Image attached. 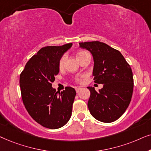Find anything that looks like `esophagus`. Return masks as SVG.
Here are the masks:
<instances>
[{"label": "esophagus", "mask_w": 151, "mask_h": 151, "mask_svg": "<svg viewBox=\"0 0 151 151\" xmlns=\"http://www.w3.org/2000/svg\"><path fill=\"white\" fill-rule=\"evenodd\" d=\"M75 90H76V92H77V93H78V92H79V91H80V90H81V88H80V87L76 88H75Z\"/></svg>", "instance_id": "1"}]
</instances>
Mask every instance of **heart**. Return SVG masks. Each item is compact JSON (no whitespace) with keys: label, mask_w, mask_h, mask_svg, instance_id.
Here are the masks:
<instances>
[{"label":"heart","mask_w":151,"mask_h":151,"mask_svg":"<svg viewBox=\"0 0 151 151\" xmlns=\"http://www.w3.org/2000/svg\"><path fill=\"white\" fill-rule=\"evenodd\" d=\"M86 52H78L77 54V58H79V57H81V56L83 55V54L85 53ZM65 56H63L61 59H60L59 61V67L60 69H62V68H63L64 66V63H65ZM86 76L85 75H79V76H77L75 78H74V80H75L76 82H77V83H81L82 81V79H83L84 77H85Z\"/></svg>","instance_id":"heart-1"}]
</instances>
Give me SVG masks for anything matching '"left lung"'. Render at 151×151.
I'll use <instances>...</instances> for the list:
<instances>
[{
    "label": "left lung",
    "mask_w": 151,
    "mask_h": 151,
    "mask_svg": "<svg viewBox=\"0 0 151 151\" xmlns=\"http://www.w3.org/2000/svg\"><path fill=\"white\" fill-rule=\"evenodd\" d=\"M92 55L94 81L104 87L96 92L88 87L90 96L88 107L98 121L105 123L116 121L129 106L133 92L131 68L121 52L99 41L79 43Z\"/></svg>",
    "instance_id": "obj_1"
}]
</instances>
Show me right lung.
Masks as SVG:
<instances>
[{
	"label": "right lung",
	"instance_id": "obj_1",
	"mask_svg": "<svg viewBox=\"0 0 151 151\" xmlns=\"http://www.w3.org/2000/svg\"><path fill=\"white\" fill-rule=\"evenodd\" d=\"M72 43L42 47L20 74V88L24 106L34 120L43 127L57 129L71 117L76 91L65 87L61 92L52 87L59 74V61Z\"/></svg>",
	"mask_w": 151,
	"mask_h": 151
}]
</instances>
